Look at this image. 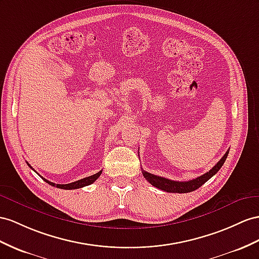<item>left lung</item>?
I'll use <instances>...</instances> for the list:
<instances>
[{"label":"left lung","mask_w":259,"mask_h":259,"mask_svg":"<svg viewBox=\"0 0 259 259\" xmlns=\"http://www.w3.org/2000/svg\"><path fill=\"white\" fill-rule=\"evenodd\" d=\"M229 151L230 150L227 151V153L222 156L221 160L219 161L209 171H207V173L201 175V176L195 178V180H191L188 182L170 181V180H167V178L148 173V171H145V170H142V174H143L145 180H147L151 185H153L154 187L161 189V190L167 191V193H178V194L190 193V191H194V190L198 189L199 187H201L205 182H208L212 176L218 173L219 169L222 167V165L224 164L225 160H227Z\"/></svg>","instance_id":"8db88e82"}]
</instances>
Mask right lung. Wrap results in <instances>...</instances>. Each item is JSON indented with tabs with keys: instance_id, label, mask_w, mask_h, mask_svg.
<instances>
[{
	"instance_id": "add662e5",
	"label": "right lung",
	"mask_w": 259,
	"mask_h": 259,
	"mask_svg": "<svg viewBox=\"0 0 259 259\" xmlns=\"http://www.w3.org/2000/svg\"><path fill=\"white\" fill-rule=\"evenodd\" d=\"M28 166L30 168H32L29 164H28ZM32 169H34V168H32ZM101 174H102V170H99L98 173H96L94 175L82 178V180L76 181V182H73V183H70V184H64V185L63 184H55V183H52V182H49L48 180H46V178H44V177H41V178L46 183H48L49 185H51V186L57 187V188H60V189H68V190H70V189H77V188H82V187H85V186H89V185L94 183L97 180V178L101 176Z\"/></svg>"
}]
</instances>
